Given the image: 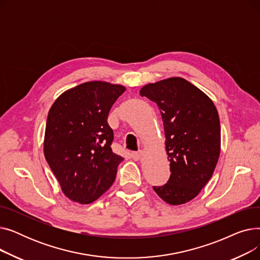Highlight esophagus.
I'll use <instances>...</instances> for the list:
<instances>
[{
    "mask_svg": "<svg viewBox=\"0 0 260 260\" xmlns=\"http://www.w3.org/2000/svg\"><path fill=\"white\" fill-rule=\"evenodd\" d=\"M142 157V151H138V152H133L132 153V158L135 160V161H138L140 160Z\"/></svg>",
    "mask_w": 260,
    "mask_h": 260,
    "instance_id": "1",
    "label": "esophagus"
}]
</instances>
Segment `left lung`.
Masks as SVG:
<instances>
[{
	"label": "left lung",
	"mask_w": 260,
	"mask_h": 260,
	"mask_svg": "<svg viewBox=\"0 0 260 260\" xmlns=\"http://www.w3.org/2000/svg\"><path fill=\"white\" fill-rule=\"evenodd\" d=\"M140 94L159 107L166 135L171 177L153 186L171 206L194 199L215 171L220 155V122L215 104L187 80L172 77L148 83Z\"/></svg>",
	"instance_id": "obj_1"
}]
</instances>
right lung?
<instances>
[{
    "label": "right lung",
    "instance_id": "1",
    "mask_svg": "<svg viewBox=\"0 0 260 260\" xmlns=\"http://www.w3.org/2000/svg\"><path fill=\"white\" fill-rule=\"evenodd\" d=\"M125 87L89 81L62 92L49 109L44 156L62 192L88 204L112 186L123 158L112 151L109 111Z\"/></svg>",
    "mask_w": 260,
    "mask_h": 260
}]
</instances>
